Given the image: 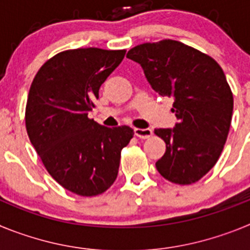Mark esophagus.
Wrapping results in <instances>:
<instances>
[{
  "label": "esophagus",
  "instance_id": "34e87169",
  "mask_svg": "<svg viewBox=\"0 0 250 250\" xmlns=\"http://www.w3.org/2000/svg\"><path fill=\"white\" fill-rule=\"evenodd\" d=\"M134 132H135V135L140 139H149L150 136L152 135L151 129H134Z\"/></svg>",
  "mask_w": 250,
  "mask_h": 250
}]
</instances>
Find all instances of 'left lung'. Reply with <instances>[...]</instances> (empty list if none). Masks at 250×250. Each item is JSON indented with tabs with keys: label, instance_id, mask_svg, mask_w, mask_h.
<instances>
[{
	"label": "left lung",
	"instance_id": "1",
	"mask_svg": "<svg viewBox=\"0 0 250 250\" xmlns=\"http://www.w3.org/2000/svg\"><path fill=\"white\" fill-rule=\"evenodd\" d=\"M126 57L140 63L160 96L174 99L175 127L154 131L167 144L156 169L175 184L196 183L216 164L230 127L233 94L222 67L174 40L138 45Z\"/></svg>",
	"mask_w": 250,
	"mask_h": 250
}]
</instances>
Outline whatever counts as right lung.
Masks as SVG:
<instances>
[{"label": "right lung", "instance_id": "right-lung-1", "mask_svg": "<svg viewBox=\"0 0 250 250\" xmlns=\"http://www.w3.org/2000/svg\"><path fill=\"white\" fill-rule=\"evenodd\" d=\"M125 50L75 48L47 60L35 76L26 104V130L46 170L66 190L103 194L114 184L131 127H105L89 112L99 89L120 65Z\"/></svg>", "mask_w": 250, "mask_h": 250}]
</instances>
